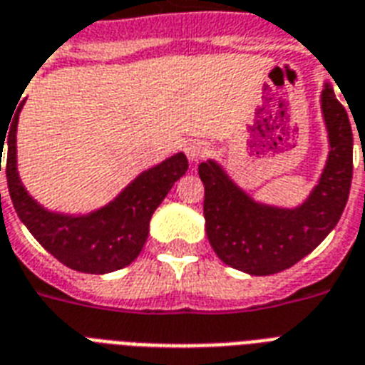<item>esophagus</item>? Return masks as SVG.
I'll use <instances>...</instances> for the list:
<instances>
[{"mask_svg":"<svg viewBox=\"0 0 365 365\" xmlns=\"http://www.w3.org/2000/svg\"><path fill=\"white\" fill-rule=\"evenodd\" d=\"M210 148H208V143L200 142V140H193V142L187 143V148H185V153H187V159L197 163V160L205 159L206 155H208Z\"/></svg>","mask_w":365,"mask_h":365,"instance_id":"34e87169","label":"esophagus"}]
</instances>
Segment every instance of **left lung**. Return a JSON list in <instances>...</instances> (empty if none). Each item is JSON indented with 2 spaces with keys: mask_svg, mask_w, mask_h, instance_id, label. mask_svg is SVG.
<instances>
[{
  "mask_svg": "<svg viewBox=\"0 0 365 365\" xmlns=\"http://www.w3.org/2000/svg\"><path fill=\"white\" fill-rule=\"evenodd\" d=\"M322 113L331 149L320 182L299 208L254 202L214 160L199 166L206 235L223 263L255 277L274 274L311 254L337 225L351 191L354 140L349 115L329 85L322 91Z\"/></svg>",
  "mask_w": 365,
  "mask_h": 365,
  "instance_id": "left-lung-1",
  "label": "left lung"
}]
</instances>
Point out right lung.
Instances as JSON below:
<instances>
[{"instance_id": "right-lung-1", "label": "right lung", "mask_w": 365, "mask_h": 365, "mask_svg": "<svg viewBox=\"0 0 365 365\" xmlns=\"http://www.w3.org/2000/svg\"><path fill=\"white\" fill-rule=\"evenodd\" d=\"M20 110L22 108L19 106L9 132H0V172L3 145L7 143L5 174L9 195L22 223L48 254L73 271L104 274L130 265L148 240L153 212L172 185L187 172V157L178 153L145 170L102 210L77 217L53 214L37 205L20 183L16 172V125Z\"/></svg>"}]
</instances>
